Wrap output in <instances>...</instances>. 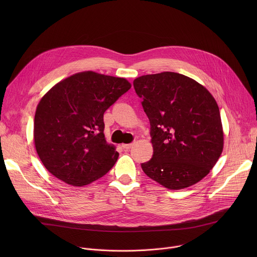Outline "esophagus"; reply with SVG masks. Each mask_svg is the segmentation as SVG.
<instances>
[{
	"mask_svg": "<svg viewBox=\"0 0 257 257\" xmlns=\"http://www.w3.org/2000/svg\"><path fill=\"white\" fill-rule=\"evenodd\" d=\"M133 146V143H129V144H122V148L124 151H129Z\"/></svg>",
	"mask_w": 257,
	"mask_h": 257,
	"instance_id": "obj_1",
	"label": "esophagus"
}]
</instances>
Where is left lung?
Returning a JSON list of instances; mask_svg holds the SVG:
<instances>
[{"instance_id": "8db88e82", "label": "left lung", "mask_w": 257, "mask_h": 257, "mask_svg": "<svg viewBox=\"0 0 257 257\" xmlns=\"http://www.w3.org/2000/svg\"><path fill=\"white\" fill-rule=\"evenodd\" d=\"M133 85L151 121L154 156L141 165L143 172L170 190L196 184L224 149L214 97L194 79L175 72L143 75Z\"/></svg>"}]
</instances>
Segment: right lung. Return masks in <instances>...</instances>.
Here are the masks:
<instances>
[{
    "label": "right lung",
    "mask_w": 257,
    "mask_h": 257,
    "mask_svg": "<svg viewBox=\"0 0 257 257\" xmlns=\"http://www.w3.org/2000/svg\"><path fill=\"white\" fill-rule=\"evenodd\" d=\"M130 88L125 78L84 71L61 80L42 97L33 139L52 175L82 187L113 168L119 153L105 140L103 113Z\"/></svg>",
    "instance_id": "add662e5"
}]
</instances>
